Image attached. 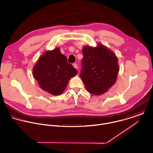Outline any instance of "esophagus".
<instances>
[{"mask_svg":"<svg viewBox=\"0 0 153 153\" xmlns=\"http://www.w3.org/2000/svg\"><path fill=\"white\" fill-rule=\"evenodd\" d=\"M73 66L75 68V69H77L78 68V65L76 63H74L73 64Z\"/></svg>","mask_w":153,"mask_h":153,"instance_id":"obj_1","label":"esophagus"}]
</instances>
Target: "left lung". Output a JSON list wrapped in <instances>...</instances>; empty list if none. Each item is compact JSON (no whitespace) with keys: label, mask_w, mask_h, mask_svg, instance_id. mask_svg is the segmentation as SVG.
Listing matches in <instances>:
<instances>
[{"label":"left lung","mask_w":153,"mask_h":153,"mask_svg":"<svg viewBox=\"0 0 153 153\" xmlns=\"http://www.w3.org/2000/svg\"><path fill=\"white\" fill-rule=\"evenodd\" d=\"M80 77L87 90L100 95L116 82L119 71L118 59L108 48L99 44L96 47L85 46Z\"/></svg>","instance_id":"obj_1"}]
</instances>
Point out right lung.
<instances>
[{"label":"right lung","instance_id":"add662e5","mask_svg":"<svg viewBox=\"0 0 153 153\" xmlns=\"http://www.w3.org/2000/svg\"><path fill=\"white\" fill-rule=\"evenodd\" d=\"M76 74V69L68 63L59 48L44 53L33 69V76L40 87L54 96L61 94L70 79Z\"/></svg>","mask_w":153,"mask_h":153}]
</instances>
